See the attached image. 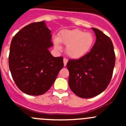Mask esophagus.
Here are the masks:
<instances>
[{
    "label": "esophagus",
    "instance_id": "1",
    "mask_svg": "<svg viewBox=\"0 0 126 126\" xmlns=\"http://www.w3.org/2000/svg\"><path fill=\"white\" fill-rule=\"evenodd\" d=\"M63 63H64V65L66 66V64H67L68 63V60L66 58H64L63 59Z\"/></svg>",
    "mask_w": 126,
    "mask_h": 126
}]
</instances>
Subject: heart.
Masks as SVG:
<instances>
[{
	"label": "heart",
	"instance_id": "1",
	"mask_svg": "<svg viewBox=\"0 0 126 126\" xmlns=\"http://www.w3.org/2000/svg\"><path fill=\"white\" fill-rule=\"evenodd\" d=\"M94 36L90 32L79 29L61 31L58 38L54 39L56 49H60V42L66 45V53L70 58L79 59L87 55L94 43Z\"/></svg>",
	"mask_w": 126,
	"mask_h": 126
}]
</instances>
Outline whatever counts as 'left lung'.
Here are the masks:
<instances>
[{
	"mask_svg": "<svg viewBox=\"0 0 126 126\" xmlns=\"http://www.w3.org/2000/svg\"><path fill=\"white\" fill-rule=\"evenodd\" d=\"M96 41L90 51L77 60H69L68 85L71 91L81 98L95 97L107 88L115 62L112 42L101 31L92 28Z\"/></svg>",
	"mask_w": 126,
	"mask_h": 126,
	"instance_id": "left-lung-1",
	"label": "left lung"
}]
</instances>
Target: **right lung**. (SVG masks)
Segmentation results:
<instances>
[{
	"label": "right lung",
	"instance_id": "add662e5",
	"mask_svg": "<svg viewBox=\"0 0 126 126\" xmlns=\"http://www.w3.org/2000/svg\"><path fill=\"white\" fill-rule=\"evenodd\" d=\"M51 37L41 21L24 27L12 38L9 66L16 84L25 94L46 93L64 66L63 58L53 57L48 49L53 46Z\"/></svg>",
	"mask_w": 126,
	"mask_h": 126
}]
</instances>
